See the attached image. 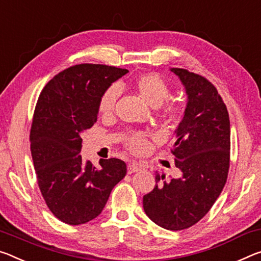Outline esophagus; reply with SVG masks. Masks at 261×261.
Returning <instances> with one entry per match:
<instances>
[{"mask_svg":"<svg viewBox=\"0 0 261 261\" xmlns=\"http://www.w3.org/2000/svg\"><path fill=\"white\" fill-rule=\"evenodd\" d=\"M140 169H142V166H139V165L136 163H130L129 165H127V173H129V174H132V173H137L140 171Z\"/></svg>","mask_w":261,"mask_h":261,"instance_id":"34e87169","label":"esophagus"}]
</instances>
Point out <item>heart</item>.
<instances>
[{
	"mask_svg": "<svg viewBox=\"0 0 261 261\" xmlns=\"http://www.w3.org/2000/svg\"><path fill=\"white\" fill-rule=\"evenodd\" d=\"M130 87L147 105L156 107L161 117L167 122H175L182 114V106L175 98H171V87L158 73H143L130 81ZM119 90L116 86L107 88L98 100L97 110L103 116L110 115L117 102ZM125 146L135 154H143L150 150V136L143 132L131 134L125 138Z\"/></svg>",
	"mask_w": 261,
	"mask_h": 261,
	"instance_id": "b5f03b06",
	"label": "heart"
}]
</instances>
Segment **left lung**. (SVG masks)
<instances>
[{
  "label": "left lung",
  "mask_w": 261,
  "mask_h": 261,
  "mask_svg": "<svg viewBox=\"0 0 261 261\" xmlns=\"http://www.w3.org/2000/svg\"><path fill=\"white\" fill-rule=\"evenodd\" d=\"M188 95L182 122L171 150L180 179L165 181L143 197L144 212L164 229H188L202 220L224 188L230 167V119L216 87L204 76L172 68Z\"/></svg>",
  "instance_id": "8db88e82"
}]
</instances>
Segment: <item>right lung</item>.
<instances>
[{
    "mask_svg": "<svg viewBox=\"0 0 261 261\" xmlns=\"http://www.w3.org/2000/svg\"><path fill=\"white\" fill-rule=\"evenodd\" d=\"M127 72L107 65L72 66L49 80L37 101L30 131L37 182L49 212L66 224L96 218L126 174L121 159H100L96 167L79 153L81 134L97 121L101 95Z\"/></svg>",
    "mask_w": 261,
    "mask_h": 261,
    "instance_id": "add662e5",
    "label": "right lung"
}]
</instances>
